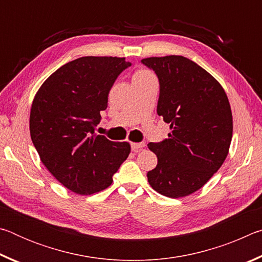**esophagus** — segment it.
Segmentation results:
<instances>
[{"mask_svg": "<svg viewBox=\"0 0 262 262\" xmlns=\"http://www.w3.org/2000/svg\"><path fill=\"white\" fill-rule=\"evenodd\" d=\"M130 147L133 151L139 152L140 150H142L145 147V143H143V142H141V143H134V142H133V143H130Z\"/></svg>", "mask_w": 262, "mask_h": 262, "instance_id": "34e87169", "label": "esophagus"}]
</instances>
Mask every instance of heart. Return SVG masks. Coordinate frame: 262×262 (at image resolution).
<instances>
[{
    "label": "heart",
    "mask_w": 262,
    "mask_h": 262,
    "mask_svg": "<svg viewBox=\"0 0 262 262\" xmlns=\"http://www.w3.org/2000/svg\"><path fill=\"white\" fill-rule=\"evenodd\" d=\"M154 75L151 72H149L148 69H144V68H140L137 69L136 72L133 74V83L134 82H141V81H145V79H149V78H152Z\"/></svg>",
    "instance_id": "heart-1"
}]
</instances>
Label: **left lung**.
Returning a JSON list of instances; mask_svg holds the SVG:
<instances>
[{
  "label": "left lung",
  "mask_w": 262,
  "mask_h": 262,
  "mask_svg": "<svg viewBox=\"0 0 262 262\" xmlns=\"http://www.w3.org/2000/svg\"><path fill=\"white\" fill-rule=\"evenodd\" d=\"M159 81L157 113L170 123L168 139L149 143L158 163L148 181L159 194L178 199L196 192L224 163L232 139V113L224 89L187 57L141 61Z\"/></svg>",
  "instance_id": "8db88e82"
}]
</instances>
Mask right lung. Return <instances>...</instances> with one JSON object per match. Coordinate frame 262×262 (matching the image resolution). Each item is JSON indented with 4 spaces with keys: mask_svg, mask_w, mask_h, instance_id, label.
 Listing matches in <instances>:
<instances>
[{
    "mask_svg": "<svg viewBox=\"0 0 262 262\" xmlns=\"http://www.w3.org/2000/svg\"><path fill=\"white\" fill-rule=\"evenodd\" d=\"M130 64L125 57H79L53 73L35 94L31 139L47 170L75 193L107 188L130 152L128 142L95 134L111 88Z\"/></svg>",
    "mask_w": 262,
    "mask_h": 262,
    "instance_id": "obj_1",
    "label": "right lung"
}]
</instances>
